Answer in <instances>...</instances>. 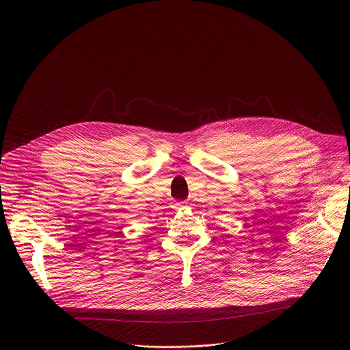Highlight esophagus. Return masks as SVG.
Returning a JSON list of instances; mask_svg holds the SVG:
<instances>
[{
    "label": "esophagus",
    "instance_id": "34e87169",
    "mask_svg": "<svg viewBox=\"0 0 350 350\" xmlns=\"http://www.w3.org/2000/svg\"><path fill=\"white\" fill-rule=\"evenodd\" d=\"M174 206H176V209H183V208H185V202H184V201L176 202V204H174Z\"/></svg>",
    "mask_w": 350,
    "mask_h": 350
}]
</instances>
